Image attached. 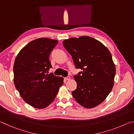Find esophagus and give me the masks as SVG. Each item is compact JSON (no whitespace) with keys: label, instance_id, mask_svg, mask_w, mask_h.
Returning a JSON list of instances; mask_svg holds the SVG:
<instances>
[{"label":"esophagus","instance_id":"34e87169","mask_svg":"<svg viewBox=\"0 0 134 134\" xmlns=\"http://www.w3.org/2000/svg\"><path fill=\"white\" fill-rule=\"evenodd\" d=\"M65 79L66 80H70V76H68V77H65Z\"/></svg>","mask_w":134,"mask_h":134}]
</instances>
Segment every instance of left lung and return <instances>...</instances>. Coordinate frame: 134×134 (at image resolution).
Returning <instances> with one entry per match:
<instances>
[{"label":"left lung","mask_w":134,"mask_h":134,"mask_svg":"<svg viewBox=\"0 0 134 134\" xmlns=\"http://www.w3.org/2000/svg\"><path fill=\"white\" fill-rule=\"evenodd\" d=\"M77 69V88L72 95L86 108H93L105 100L114 85L116 67L110 51L102 43L88 36L71 38L63 42Z\"/></svg>","instance_id":"obj_1"}]
</instances>
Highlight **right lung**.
Wrapping results in <instances>:
<instances>
[{
	"mask_svg": "<svg viewBox=\"0 0 134 134\" xmlns=\"http://www.w3.org/2000/svg\"><path fill=\"white\" fill-rule=\"evenodd\" d=\"M58 42L50 38H38L26 44L15 58V87L24 101L35 108L50 105L63 85L62 77L47 74L51 67L49 55Z\"/></svg>",
	"mask_w": 134,
	"mask_h": 134,
	"instance_id": "1",
	"label": "right lung"
}]
</instances>
